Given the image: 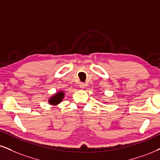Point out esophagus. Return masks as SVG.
Instances as JSON below:
<instances>
[{
  "instance_id": "esophagus-1",
  "label": "esophagus",
  "mask_w": 160,
  "mask_h": 160,
  "mask_svg": "<svg viewBox=\"0 0 160 160\" xmlns=\"http://www.w3.org/2000/svg\"><path fill=\"white\" fill-rule=\"evenodd\" d=\"M79 87H80V88H82V89H83V88H84V87H85V84L84 83H80L79 84Z\"/></svg>"
}]
</instances>
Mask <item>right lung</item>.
Returning <instances> with one entry per match:
<instances>
[{
  "mask_svg": "<svg viewBox=\"0 0 160 160\" xmlns=\"http://www.w3.org/2000/svg\"><path fill=\"white\" fill-rule=\"evenodd\" d=\"M64 97V92L63 91H59L58 92H56V94H54V96H52V97L50 98V99L48 100L49 103L52 105H57L62 101L63 98Z\"/></svg>",
  "mask_w": 160,
  "mask_h": 160,
  "instance_id": "obj_1",
  "label": "right lung"
}]
</instances>
